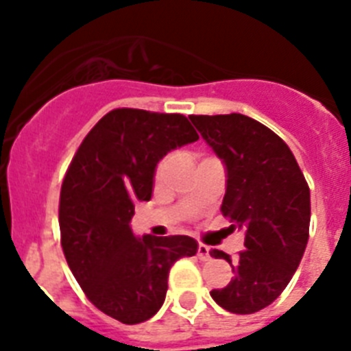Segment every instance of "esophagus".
Wrapping results in <instances>:
<instances>
[{
    "mask_svg": "<svg viewBox=\"0 0 351 351\" xmlns=\"http://www.w3.org/2000/svg\"><path fill=\"white\" fill-rule=\"evenodd\" d=\"M197 255L200 261H209V258H211V255H209V247L206 244H198Z\"/></svg>",
    "mask_w": 351,
    "mask_h": 351,
    "instance_id": "obj_1",
    "label": "esophagus"
}]
</instances>
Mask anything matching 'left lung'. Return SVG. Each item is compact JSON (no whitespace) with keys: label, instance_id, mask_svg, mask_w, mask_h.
<instances>
[{"label":"left lung","instance_id":"1","mask_svg":"<svg viewBox=\"0 0 351 351\" xmlns=\"http://www.w3.org/2000/svg\"><path fill=\"white\" fill-rule=\"evenodd\" d=\"M189 118L228 171L220 211L245 234V250L233 261L209 251L234 273L211 297L231 313L250 315L271 304L299 267L310 237V187L286 142L261 121L239 112Z\"/></svg>","mask_w":351,"mask_h":351}]
</instances>
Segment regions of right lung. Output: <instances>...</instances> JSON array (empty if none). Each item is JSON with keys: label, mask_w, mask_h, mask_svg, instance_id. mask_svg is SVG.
<instances>
[{"label": "right lung", "mask_w": 351, "mask_h": 351, "mask_svg": "<svg viewBox=\"0 0 351 351\" xmlns=\"http://www.w3.org/2000/svg\"><path fill=\"white\" fill-rule=\"evenodd\" d=\"M197 140L184 114L112 109L84 138L65 173L63 255L87 299L123 324L151 319L164 304L171 266L198 250L186 234L136 239L129 226L134 204L153 195L160 158Z\"/></svg>", "instance_id": "right-lung-1"}]
</instances>
